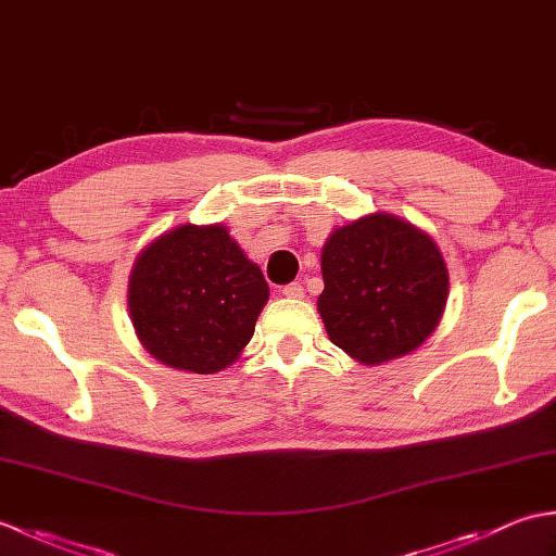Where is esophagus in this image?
Returning a JSON list of instances; mask_svg holds the SVG:
<instances>
[{"instance_id": "obj_1", "label": "esophagus", "mask_w": 556, "mask_h": 556, "mask_svg": "<svg viewBox=\"0 0 556 556\" xmlns=\"http://www.w3.org/2000/svg\"><path fill=\"white\" fill-rule=\"evenodd\" d=\"M281 293H285L287 299H301V296H303L301 281H291V285H287L285 289H281Z\"/></svg>"}]
</instances>
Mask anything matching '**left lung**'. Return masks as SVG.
Instances as JSON below:
<instances>
[{
    "instance_id": "obj_1",
    "label": "left lung",
    "mask_w": 556,
    "mask_h": 556,
    "mask_svg": "<svg viewBox=\"0 0 556 556\" xmlns=\"http://www.w3.org/2000/svg\"><path fill=\"white\" fill-rule=\"evenodd\" d=\"M317 311L332 344L365 365L416 351L446 305L448 271L428 233L387 212L334 229Z\"/></svg>"
}]
</instances>
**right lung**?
<instances>
[{
  "mask_svg": "<svg viewBox=\"0 0 556 556\" xmlns=\"http://www.w3.org/2000/svg\"><path fill=\"white\" fill-rule=\"evenodd\" d=\"M263 271L222 224H184L138 255L128 311L152 358L198 375L231 365L267 303Z\"/></svg>",
  "mask_w": 556,
  "mask_h": 556,
  "instance_id": "1",
  "label": "right lung"
}]
</instances>
